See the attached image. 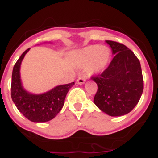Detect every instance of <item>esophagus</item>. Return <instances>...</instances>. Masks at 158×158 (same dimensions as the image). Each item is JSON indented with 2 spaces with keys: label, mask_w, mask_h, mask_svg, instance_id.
<instances>
[{
  "label": "esophagus",
  "mask_w": 158,
  "mask_h": 158,
  "mask_svg": "<svg viewBox=\"0 0 158 158\" xmlns=\"http://www.w3.org/2000/svg\"><path fill=\"white\" fill-rule=\"evenodd\" d=\"M86 81V79H83V78H82V77H79V79H77L76 80V83H78V84H83V83H85Z\"/></svg>",
  "instance_id": "1"
}]
</instances>
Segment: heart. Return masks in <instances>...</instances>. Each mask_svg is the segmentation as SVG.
Wrapping results in <instances>:
<instances>
[{"label": "heart", "mask_w": 158, "mask_h": 158, "mask_svg": "<svg viewBox=\"0 0 158 158\" xmlns=\"http://www.w3.org/2000/svg\"><path fill=\"white\" fill-rule=\"evenodd\" d=\"M112 58V51L108 47L91 45L72 54L73 63L77 68H85L88 75L100 74L105 71Z\"/></svg>", "instance_id": "heart-1"}]
</instances>
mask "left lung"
Wrapping results in <instances>:
<instances>
[{
    "label": "left lung",
    "instance_id": "1",
    "mask_svg": "<svg viewBox=\"0 0 158 158\" xmlns=\"http://www.w3.org/2000/svg\"><path fill=\"white\" fill-rule=\"evenodd\" d=\"M112 49L113 59L104 72L91 79L98 86L94 103L111 116L130 112L140 100L144 88L139 59L124 45L106 41Z\"/></svg>",
    "mask_w": 158,
    "mask_h": 158
}]
</instances>
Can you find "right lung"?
<instances>
[{
    "label": "right lung",
    "mask_w": 158,
    "mask_h": 158,
    "mask_svg": "<svg viewBox=\"0 0 158 158\" xmlns=\"http://www.w3.org/2000/svg\"><path fill=\"white\" fill-rule=\"evenodd\" d=\"M30 48L21 55L14 65L12 73L11 97L19 112L28 120L42 123L54 119L64 105V100L75 82L54 87L42 94H33L22 86L20 68L24 57Z\"/></svg>",
    "instance_id": "add662e5"
}]
</instances>
